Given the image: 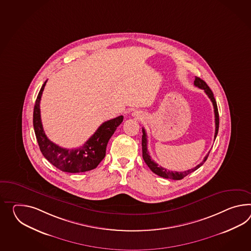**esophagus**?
<instances>
[{
  "mask_svg": "<svg viewBox=\"0 0 251 251\" xmlns=\"http://www.w3.org/2000/svg\"><path fill=\"white\" fill-rule=\"evenodd\" d=\"M132 116L136 117L137 119H140V117H141V115L138 113V112H134V113H132Z\"/></svg>",
  "mask_w": 251,
  "mask_h": 251,
  "instance_id": "obj_1",
  "label": "esophagus"
}]
</instances>
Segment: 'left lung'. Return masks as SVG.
<instances>
[{
	"instance_id": "left-lung-1",
	"label": "left lung",
	"mask_w": 251,
	"mask_h": 251,
	"mask_svg": "<svg viewBox=\"0 0 251 251\" xmlns=\"http://www.w3.org/2000/svg\"><path fill=\"white\" fill-rule=\"evenodd\" d=\"M194 85L200 89L204 90V92H206V94L208 95V98L210 99L211 102L213 104V107H214V113H215V125H216V128H215V135L214 140H216V137L218 135V131H219V125H220V118H219V110H218V106H217V102H216V100L214 98V95H213V92L209 89L208 84L201 80V78L199 77H196L195 80H194ZM142 139H141V146H142V158L144 159L145 163L147 164L148 167L151 169V171L154 172L155 174L159 175V177H165V178H171V179H175V180H178V179H182L184 177L188 176L189 174H190L191 172L195 171L196 170H198L200 167H201L204 162L207 160L208 157V154L209 152L206 155V157L203 159V161L201 162L199 165L196 166L193 169H190L188 171H182V172H178V171H169L167 169L162 168L161 166H159L156 162H154L151 157L150 156V153L148 151V140H147V133L145 131L144 128H142Z\"/></svg>"
}]
</instances>
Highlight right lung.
I'll return each mask as SVG.
<instances>
[{"mask_svg":"<svg viewBox=\"0 0 251 251\" xmlns=\"http://www.w3.org/2000/svg\"><path fill=\"white\" fill-rule=\"evenodd\" d=\"M46 82L47 80L40 90L33 110V128L41 151L45 159L61 171L79 173L92 171L104 159L107 144L117 127L123 123V116L102 123L81 147L72 150L60 147L45 135L41 120L40 101Z\"/></svg>","mask_w":251,"mask_h":251,"instance_id":"right-lung-1","label":"right lung"}]
</instances>
